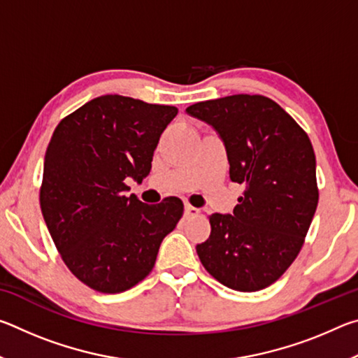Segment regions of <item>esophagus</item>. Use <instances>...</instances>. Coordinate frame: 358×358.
<instances>
[{"label": "esophagus", "mask_w": 358, "mask_h": 358, "mask_svg": "<svg viewBox=\"0 0 358 358\" xmlns=\"http://www.w3.org/2000/svg\"><path fill=\"white\" fill-rule=\"evenodd\" d=\"M185 215L186 216H199L201 215V210L187 203V205H185Z\"/></svg>", "instance_id": "1"}]
</instances>
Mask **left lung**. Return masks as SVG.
Segmentation results:
<instances>
[{
  "mask_svg": "<svg viewBox=\"0 0 358 358\" xmlns=\"http://www.w3.org/2000/svg\"><path fill=\"white\" fill-rule=\"evenodd\" d=\"M186 112L213 126L227 150L230 180L243 185L234 215H210L197 245L205 270L240 292L280 280L299 256L319 202L316 155L301 126L262 94H234Z\"/></svg>",
  "mask_w": 358,
  "mask_h": 358,
  "instance_id": "obj_1",
  "label": "left lung"
}]
</instances>
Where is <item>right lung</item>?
<instances>
[{
  "label": "right lung",
  "mask_w": 358,
  "mask_h": 358,
  "mask_svg": "<svg viewBox=\"0 0 358 358\" xmlns=\"http://www.w3.org/2000/svg\"><path fill=\"white\" fill-rule=\"evenodd\" d=\"M178 113L120 94L92 99L59 121L48 142L41 211L63 262L102 294L124 292L153 270L183 202L147 205L124 196L147 177L159 137Z\"/></svg>",
  "instance_id": "obj_1"
}]
</instances>
